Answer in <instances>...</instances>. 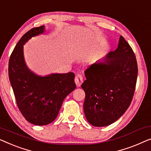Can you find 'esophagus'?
<instances>
[{
	"label": "esophagus",
	"mask_w": 151,
	"mask_h": 151,
	"mask_svg": "<svg viewBox=\"0 0 151 151\" xmlns=\"http://www.w3.org/2000/svg\"><path fill=\"white\" fill-rule=\"evenodd\" d=\"M83 76L79 75H76L75 76V82L76 85V86L79 87L81 83H83Z\"/></svg>",
	"instance_id": "esophagus-1"
}]
</instances>
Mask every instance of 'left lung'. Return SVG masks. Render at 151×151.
Listing matches in <instances>:
<instances>
[{"label":"left lung","instance_id":"8db88e82","mask_svg":"<svg viewBox=\"0 0 151 151\" xmlns=\"http://www.w3.org/2000/svg\"><path fill=\"white\" fill-rule=\"evenodd\" d=\"M85 75L81 88L87 120L94 127L116 122L130 105L137 82V60L128 42L121 35L118 48L90 65Z\"/></svg>","mask_w":151,"mask_h":151}]
</instances>
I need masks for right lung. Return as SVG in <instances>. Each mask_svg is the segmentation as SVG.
Returning a JSON list of instances; mask_svg holds the SVG:
<instances>
[{
  "mask_svg": "<svg viewBox=\"0 0 151 151\" xmlns=\"http://www.w3.org/2000/svg\"><path fill=\"white\" fill-rule=\"evenodd\" d=\"M44 31V26L33 28L21 37L10 56L8 68L21 114L28 122L39 126L48 124L55 120L63 100L76 88L73 73L42 76L35 75L27 66L23 45Z\"/></svg>",
  "mask_w": 151,
  "mask_h": 151,
  "instance_id": "add662e5",
  "label": "right lung"
}]
</instances>
